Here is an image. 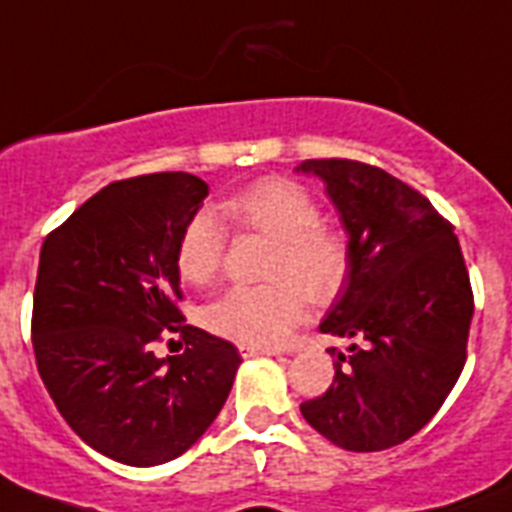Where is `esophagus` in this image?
Returning a JSON list of instances; mask_svg holds the SVG:
<instances>
[{
	"label": "esophagus",
	"instance_id": "1",
	"mask_svg": "<svg viewBox=\"0 0 512 512\" xmlns=\"http://www.w3.org/2000/svg\"><path fill=\"white\" fill-rule=\"evenodd\" d=\"M239 354H242V356H257V354L278 356V354H281V351H276V349H265V346H249V343H239Z\"/></svg>",
	"mask_w": 512,
	"mask_h": 512
}]
</instances>
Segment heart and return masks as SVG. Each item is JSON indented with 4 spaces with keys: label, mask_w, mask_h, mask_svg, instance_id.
<instances>
[{
    "label": "heart",
    "mask_w": 512,
    "mask_h": 512,
    "mask_svg": "<svg viewBox=\"0 0 512 512\" xmlns=\"http://www.w3.org/2000/svg\"><path fill=\"white\" fill-rule=\"evenodd\" d=\"M226 213L242 231L260 234L270 252L260 286H231L205 307V325L213 333L249 346H278L304 315V294L312 302H330L349 281V239L325 226L317 200L289 179H260L236 192ZM229 249V231L210 210L187 221L176 244V268L190 283H208L221 273Z\"/></svg>",
    "instance_id": "heart-1"
}]
</instances>
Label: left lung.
<instances>
[{"label": "left lung", "instance_id": "1", "mask_svg": "<svg viewBox=\"0 0 512 512\" xmlns=\"http://www.w3.org/2000/svg\"><path fill=\"white\" fill-rule=\"evenodd\" d=\"M299 169L325 182L349 231V286L320 330L354 341L333 349L336 377L302 416L343 450H388L440 411L466 364L474 291L461 244L422 192L372 163Z\"/></svg>", "mask_w": 512, "mask_h": 512}]
</instances>
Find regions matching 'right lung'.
Here are the masks:
<instances>
[{"instance_id": "1", "label": "right lung", "mask_w": 512, "mask_h": 512, "mask_svg": "<svg viewBox=\"0 0 512 512\" xmlns=\"http://www.w3.org/2000/svg\"><path fill=\"white\" fill-rule=\"evenodd\" d=\"M205 195L187 171L111 182L41 247L30 320L38 375L75 435L127 466L192 448L242 364L234 343L187 325L179 309L176 244ZM171 332L185 351L158 360L152 346Z\"/></svg>"}]
</instances>
